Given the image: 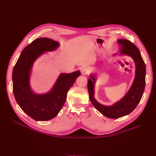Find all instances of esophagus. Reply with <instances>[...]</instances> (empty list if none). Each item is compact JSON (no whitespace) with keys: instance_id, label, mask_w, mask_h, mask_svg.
Returning <instances> with one entry per match:
<instances>
[{"instance_id":"esophagus-1","label":"esophagus","mask_w":156,"mask_h":156,"mask_svg":"<svg viewBox=\"0 0 156 156\" xmlns=\"http://www.w3.org/2000/svg\"><path fill=\"white\" fill-rule=\"evenodd\" d=\"M81 73L84 75V74H87L89 73V71H90V69L87 66H83L81 68Z\"/></svg>"}]
</instances>
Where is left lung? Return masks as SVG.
<instances>
[{"mask_svg": "<svg viewBox=\"0 0 156 156\" xmlns=\"http://www.w3.org/2000/svg\"><path fill=\"white\" fill-rule=\"evenodd\" d=\"M120 46V55H128L133 58L135 64V75L129 91L120 100L110 106L99 103L94 98V83L96 75L90 74L91 79L88 80V90L90 100L96 109L103 115L109 119H119L129 115L140 102L145 88L146 66L139 49L129 40L120 39L117 41ZM117 54H115L116 55Z\"/></svg>", "mask_w": 156, "mask_h": 156, "instance_id": "1", "label": "left lung"}]
</instances>
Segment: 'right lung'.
<instances>
[{
  "label": "right lung",
  "mask_w": 156,
  "mask_h": 156,
  "mask_svg": "<svg viewBox=\"0 0 156 156\" xmlns=\"http://www.w3.org/2000/svg\"><path fill=\"white\" fill-rule=\"evenodd\" d=\"M58 42L48 37L33 41L23 50L13 68V92L18 105L27 115L36 121L53 119L62 108L70 87L81 75L80 71L61 73L51 90L37 94L30 85V75L35 60L46 51H53L59 47Z\"/></svg>",
  "instance_id": "right-lung-1"
}]
</instances>
